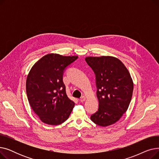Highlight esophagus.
Wrapping results in <instances>:
<instances>
[{
    "label": "esophagus",
    "instance_id": "esophagus-1",
    "mask_svg": "<svg viewBox=\"0 0 159 159\" xmlns=\"http://www.w3.org/2000/svg\"><path fill=\"white\" fill-rule=\"evenodd\" d=\"M86 97L85 96H82V97L80 98V101L81 102H84V101H86Z\"/></svg>",
    "mask_w": 159,
    "mask_h": 159
}]
</instances>
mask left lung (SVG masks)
I'll list each match as a JSON object with an SVG mask.
<instances>
[{
  "label": "left lung",
  "mask_w": 159,
  "mask_h": 159,
  "mask_svg": "<svg viewBox=\"0 0 159 159\" xmlns=\"http://www.w3.org/2000/svg\"><path fill=\"white\" fill-rule=\"evenodd\" d=\"M85 60L95 74L98 101V110L91 120L100 126H110L122 117L130 104L133 91L130 73L114 57H87Z\"/></svg>",
  "instance_id": "8db88e82"
}]
</instances>
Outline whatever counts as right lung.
Listing matches in <instances>:
<instances>
[{"label": "right lung", "mask_w": 159, "mask_h": 159, "mask_svg": "<svg viewBox=\"0 0 159 159\" xmlns=\"http://www.w3.org/2000/svg\"><path fill=\"white\" fill-rule=\"evenodd\" d=\"M77 58L78 56L49 53L30 70L26 84L27 97L43 122L59 125L69 118L75 102L66 94L62 77L65 68Z\"/></svg>", "instance_id": "1"}]
</instances>
